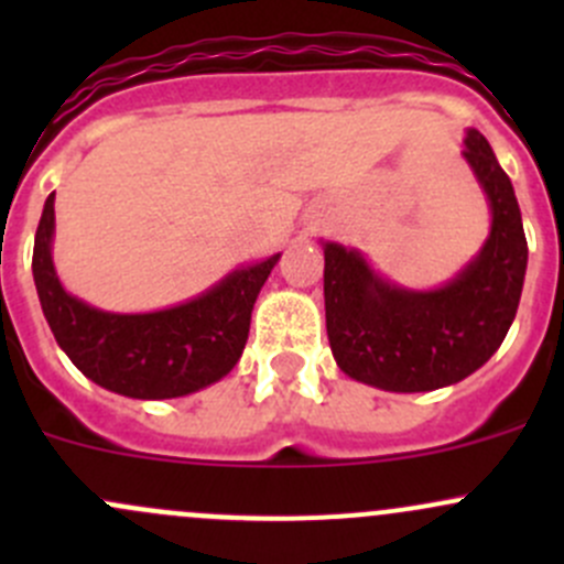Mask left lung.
<instances>
[{"mask_svg":"<svg viewBox=\"0 0 564 564\" xmlns=\"http://www.w3.org/2000/svg\"><path fill=\"white\" fill-rule=\"evenodd\" d=\"M466 163L486 191L491 235L442 289L412 292L371 270L360 250L324 242V316L346 377L390 392L447 388L502 346L527 272V237L510 176L491 144L469 128Z\"/></svg>","mask_w":564,"mask_h":564,"instance_id":"left-lung-1","label":"left lung"}]
</instances>
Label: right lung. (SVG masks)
Here are the masks:
<instances>
[{"mask_svg": "<svg viewBox=\"0 0 564 564\" xmlns=\"http://www.w3.org/2000/svg\"><path fill=\"white\" fill-rule=\"evenodd\" d=\"M54 193L40 215L32 275L45 322L73 366L100 388L161 401L224 379L246 349L250 311L281 253L229 272L196 300L152 314H111L62 289L51 259Z\"/></svg>", "mask_w": 564, "mask_h": 564, "instance_id": "obj_1", "label": "right lung"}]
</instances>
